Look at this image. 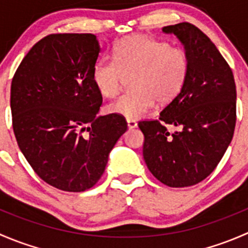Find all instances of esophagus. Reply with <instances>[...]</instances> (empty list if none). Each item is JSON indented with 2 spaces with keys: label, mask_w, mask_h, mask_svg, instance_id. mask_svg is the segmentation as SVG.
Instances as JSON below:
<instances>
[{
  "label": "esophagus",
  "mask_w": 248,
  "mask_h": 248,
  "mask_svg": "<svg viewBox=\"0 0 248 248\" xmlns=\"http://www.w3.org/2000/svg\"><path fill=\"white\" fill-rule=\"evenodd\" d=\"M127 126H128L129 129H133V128H136L137 126H138V124H137V122L134 121V120L128 119V120H127Z\"/></svg>",
  "instance_id": "obj_1"
}]
</instances>
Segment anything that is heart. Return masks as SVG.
I'll list each match as a JSON object with an SVG mask.
<instances>
[{"mask_svg": "<svg viewBox=\"0 0 248 248\" xmlns=\"http://www.w3.org/2000/svg\"><path fill=\"white\" fill-rule=\"evenodd\" d=\"M188 73L184 49L170 46L144 34L127 37L112 50V59L102 57L94 63L92 80L107 98L119 92L124 76H131V91L108 106V111L126 119H138L152 108L155 99L167 104L181 92Z\"/></svg>", "mask_w": 248, "mask_h": 248, "instance_id": "1", "label": "heart"}]
</instances>
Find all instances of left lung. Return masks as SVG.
Here are the masks:
<instances>
[{
	"instance_id": "8db88e82",
	"label": "left lung",
	"mask_w": 248,
	"mask_h": 248,
	"mask_svg": "<svg viewBox=\"0 0 248 248\" xmlns=\"http://www.w3.org/2000/svg\"><path fill=\"white\" fill-rule=\"evenodd\" d=\"M177 37L188 59L181 92L158 120L140 121L149 170L169 187L206 179L228 149L236 122V87L226 60L209 37L189 22L162 29ZM177 126L170 132L166 126Z\"/></svg>"
}]
</instances>
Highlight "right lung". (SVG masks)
<instances>
[{"mask_svg":"<svg viewBox=\"0 0 248 248\" xmlns=\"http://www.w3.org/2000/svg\"><path fill=\"white\" fill-rule=\"evenodd\" d=\"M99 51L94 34H49L31 47L12 80L19 149L34 172L61 191L93 187L127 131L124 116H97L103 99L92 71Z\"/></svg>","mask_w":248,"mask_h":248,"instance_id":"obj_1","label":"right lung"}]
</instances>
